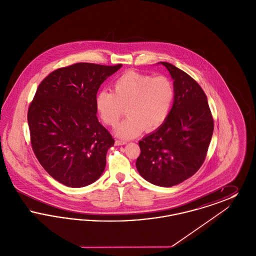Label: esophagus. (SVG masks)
I'll return each instance as SVG.
<instances>
[{"instance_id":"1","label":"esophagus","mask_w":256,"mask_h":256,"mask_svg":"<svg viewBox=\"0 0 256 256\" xmlns=\"http://www.w3.org/2000/svg\"><path fill=\"white\" fill-rule=\"evenodd\" d=\"M124 144H126V141L119 140V139H116V140H115V145H116V146H122V145H124Z\"/></svg>"}]
</instances>
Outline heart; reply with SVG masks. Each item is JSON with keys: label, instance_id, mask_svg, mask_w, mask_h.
<instances>
[{"label": "heart", "instance_id": "b5f03b06", "mask_svg": "<svg viewBox=\"0 0 256 256\" xmlns=\"http://www.w3.org/2000/svg\"><path fill=\"white\" fill-rule=\"evenodd\" d=\"M174 98L169 78L128 71L113 84V92L102 90L96 97L98 112L106 126H115L126 108L128 118L116 128L124 139L134 138L143 130L148 132L167 120Z\"/></svg>", "mask_w": 256, "mask_h": 256}]
</instances>
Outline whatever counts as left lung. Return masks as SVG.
<instances>
[{
	"label": "left lung",
	"mask_w": 256,
	"mask_h": 256,
	"mask_svg": "<svg viewBox=\"0 0 256 256\" xmlns=\"http://www.w3.org/2000/svg\"><path fill=\"white\" fill-rule=\"evenodd\" d=\"M174 80V104L165 122L139 141L136 168L143 178L162 187L182 182L204 164L214 130L206 95L193 78L161 62Z\"/></svg>",
	"instance_id": "8db88e82"
}]
</instances>
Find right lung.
<instances>
[{"label":"right lung","mask_w":256,"mask_h":256,"mask_svg":"<svg viewBox=\"0 0 256 256\" xmlns=\"http://www.w3.org/2000/svg\"><path fill=\"white\" fill-rule=\"evenodd\" d=\"M121 67L74 63L54 70L38 86L28 110L30 144L58 182L80 188L104 172L114 139L98 120L96 97L100 84Z\"/></svg>","instance_id":"right-lung-1"}]
</instances>
